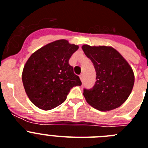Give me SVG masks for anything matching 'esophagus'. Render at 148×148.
I'll return each instance as SVG.
<instances>
[{
    "instance_id": "esophagus-1",
    "label": "esophagus",
    "mask_w": 148,
    "mask_h": 148,
    "mask_svg": "<svg viewBox=\"0 0 148 148\" xmlns=\"http://www.w3.org/2000/svg\"><path fill=\"white\" fill-rule=\"evenodd\" d=\"M79 78H80V80L82 81V83H83V81H84V75L83 74H80L79 75Z\"/></svg>"
}]
</instances>
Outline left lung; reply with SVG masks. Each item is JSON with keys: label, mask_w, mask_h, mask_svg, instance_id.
Listing matches in <instances>:
<instances>
[{"label": "left lung", "mask_w": 148, "mask_h": 148, "mask_svg": "<svg viewBox=\"0 0 148 148\" xmlns=\"http://www.w3.org/2000/svg\"><path fill=\"white\" fill-rule=\"evenodd\" d=\"M96 71V81L92 88L83 89L87 103L101 111L119 107L130 95L134 74L128 62L111 47H82Z\"/></svg>", "instance_id": "1"}]
</instances>
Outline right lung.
I'll return each instance as SVG.
<instances>
[{"label":"right lung","mask_w":148,"mask_h":148,"mask_svg":"<svg viewBox=\"0 0 148 148\" xmlns=\"http://www.w3.org/2000/svg\"><path fill=\"white\" fill-rule=\"evenodd\" d=\"M78 46L65 39L47 44L33 53L24 67L22 82L28 97L43 110L62 104L74 86L82 83L69 63Z\"/></svg>","instance_id":"right-lung-1"}]
</instances>
